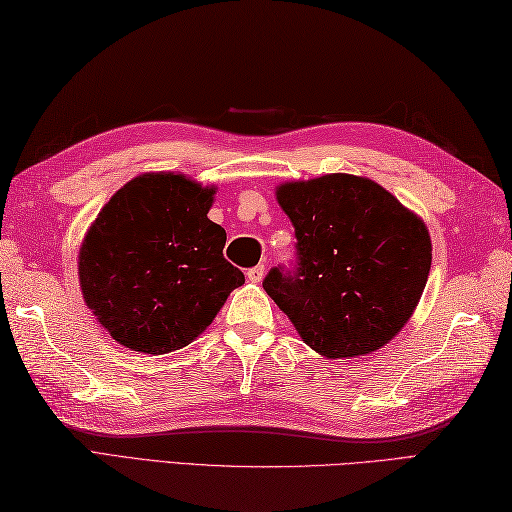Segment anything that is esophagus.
<instances>
[{
  "label": "esophagus",
  "instance_id": "esophagus-1",
  "mask_svg": "<svg viewBox=\"0 0 512 512\" xmlns=\"http://www.w3.org/2000/svg\"><path fill=\"white\" fill-rule=\"evenodd\" d=\"M264 266H255V268H250L248 273H246V277H248V281H253V284H259V281L264 279Z\"/></svg>",
  "mask_w": 512,
  "mask_h": 512
}]
</instances>
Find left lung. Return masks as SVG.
<instances>
[{
    "mask_svg": "<svg viewBox=\"0 0 512 512\" xmlns=\"http://www.w3.org/2000/svg\"><path fill=\"white\" fill-rule=\"evenodd\" d=\"M275 195L295 226L299 268L270 270L268 297L325 358L380 350L405 328L427 286V224L378 182L352 173L281 182Z\"/></svg>",
    "mask_w": 512,
    "mask_h": 512,
    "instance_id": "obj_1",
    "label": "left lung"
}]
</instances>
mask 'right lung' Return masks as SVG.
<instances>
[{
	"mask_svg": "<svg viewBox=\"0 0 512 512\" xmlns=\"http://www.w3.org/2000/svg\"><path fill=\"white\" fill-rule=\"evenodd\" d=\"M215 191L184 173H140L90 224L79 284L116 343L154 356L182 350L244 284L222 255L226 231L206 217Z\"/></svg>",
	"mask_w": 512,
	"mask_h": 512,
	"instance_id": "right-lung-1",
	"label": "right lung"
}]
</instances>
